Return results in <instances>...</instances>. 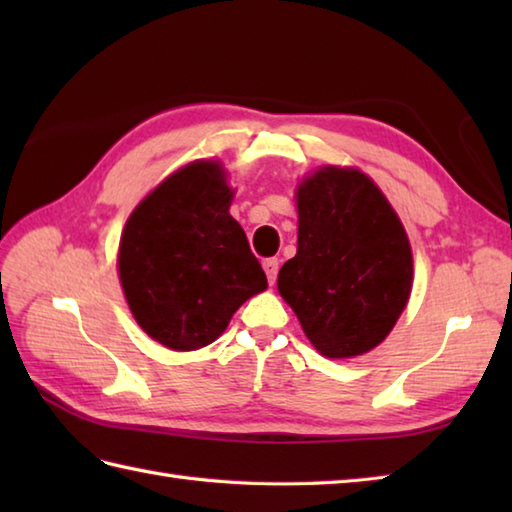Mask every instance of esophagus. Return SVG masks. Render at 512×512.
<instances>
[{"label":"esophagus","instance_id":"1","mask_svg":"<svg viewBox=\"0 0 512 512\" xmlns=\"http://www.w3.org/2000/svg\"><path fill=\"white\" fill-rule=\"evenodd\" d=\"M264 270H266V277H268V284L273 286L277 273H279V259L277 257H268L264 259Z\"/></svg>","mask_w":512,"mask_h":512}]
</instances>
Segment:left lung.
<instances>
[{
    "label": "left lung",
    "instance_id": "obj_1",
    "mask_svg": "<svg viewBox=\"0 0 512 512\" xmlns=\"http://www.w3.org/2000/svg\"><path fill=\"white\" fill-rule=\"evenodd\" d=\"M297 255L281 266L279 295L328 358L376 347L411 292V248L398 215L356 169L323 167L297 191Z\"/></svg>",
    "mask_w": 512,
    "mask_h": 512
}]
</instances>
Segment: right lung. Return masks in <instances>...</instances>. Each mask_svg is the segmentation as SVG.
<instances>
[{
	"label": "right lung",
	"mask_w": 512,
	"mask_h": 512,
	"mask_svg": "<svg viewBox=\"0 0 512 512\" xmlns=\"http://www.w3.org/2000/svg\"><path fill=\"white\" fill-rule=\"evenodd\" d=\"M217 162L176 171L129 215L118 250L125 297L151 339L180 352L220 336L268 281L231 213Z\"/></svg>",
	"instance_id": "1"
}]
</instances>
